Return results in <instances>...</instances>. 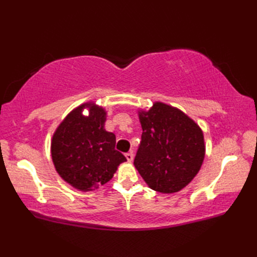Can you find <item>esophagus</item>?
<instances>
[{
  "instance_id": "obj_1",
  "label": "esophagus",
  "mask_w": 257,
  "mask_h": 257,
  "mask_svg": "<svg viewBox=\"0 0 257 257\" xmlns=\"http://www.w3.org/2000/svg\"><path fill=\"white\" fill-rule=\"evenodd\" d=\"M125 158H127V160L129 162H132L134 160V154L133 152H127V154H125Z\"/></svg>"
}]
</instances>
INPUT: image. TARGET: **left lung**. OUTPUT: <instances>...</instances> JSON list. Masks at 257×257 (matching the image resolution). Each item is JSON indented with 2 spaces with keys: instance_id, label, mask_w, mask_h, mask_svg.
Returning a JSON list of instances; mask_svg holds the SVG:
<instances>
[{
  "instance_id": "8db88e82",
  "label": "left lung",
  "mask_w": 257,
  "mask_h": 257,
  "mask_svg": "<svg viewBox=\"0 0 257 257\" xmlns=\"http://www.w3.org/2000/svg\"><path fill=\"white\" fill-rule=\"evenodd\" d=\"M143 135L134 165L152 190L178 192L192 181L205 156L201 128L180 109L157 101L140 110Z\"/></svg>"
}]
</instances>
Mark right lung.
I'll return each mask as SVG.
<instances>
[{"instance_id":"right-lung-1","label":"right lung","mask_w":257,"mask_h":257,"mask_svg":"<svg viewBox=\"0 0 257 257\" xmlns=\"http://www.w3.org/2000/svg\"><path fill=\"white\" fill-rule=\"evenodd\" d=\"M89 109V114L82 110ZM106 111L86 102L70 111L53 135L51 152L61 178L75 189L91 191L107 183L125 157L114 149L116 136L103 128Z\"/></svg>"}]
</instances>
